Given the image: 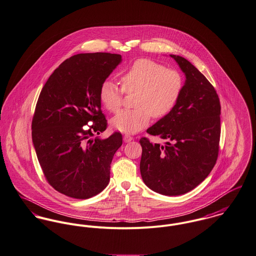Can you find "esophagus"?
Masks as SVG:
<instances>
[{
  "label": "esophagus",
  "mask_w": 256,
  "mask_h": 256,
  "mask_svg": "<svg viewBox=\"0 0 256 256\" xmlns=\"http://www.w3.org/2000/svg\"><path fill=\"white\" fill-rule=\"evenodd\" d=\"M123 140H124V142H131V140H133V137H132V136H130V135H127V134H126V135H124V136H123Z\"/></svg>",
  "instance_id": "34e87169"
}]
</instances>
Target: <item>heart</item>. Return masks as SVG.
Segmentation results:
<instances>
[{
	"label": "heart",
	"mask_w": 256,
	"mask_h": 256,
	"mask_svg": "<svg viewBox=\"0 0 256 256\" xmlns=\"http://www.w3.org/2000/svg\"><path fill=\"white\" fill-rule=\"evenodd\" d=\"M125 93H137L133 110H122L110 121L112 127L126 134L144 128L150 116L156 119L168 116L176 106L183 91L182 75L175 70L150 60H136L120 78ZM100 100L110 112H116L122 106L123 92L106 80L100 88Z\"/></svg>",
	"instance_id": "1"
}]
</instances>
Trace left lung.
Segmentation results:
<instances>
[{
	"mask_svg": "<svg viewBox=\"0 0 256 256\" xmlns=\"http://www.w3.org/2000/svg\"><path fill=\"white\" fill-rule=\"evenodd\" d=\"M186 75L174 110L146 132L165 144L140 138V170L144 183L164 196H180L198 186L214 167L219 152L221 106L206 76L186 58L170 54Z\"/></svg>",
	"mask_w": 256,
	"mask_h": 256,
	"instance_id": "left-lung-1",
	"label": "left lung"
}]
</instances>
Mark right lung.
<instances>
[{"label":"right lung","instance_id":"1","mask_svg":"<svg viewBox=\"0 0 256 256\" xmlns=\"http://www.w3.org/2000/svg\"><path fill=\"white\" fill-rule=\"evenodd\" d=\"M120 54H78L64 60L44 85L32 119V140L48 183L68 196L86 200L110 182V164L122 144L100 108V88L121 62ZM89 122V130L84 126Z\"/></svg>","mask_w":256,"mask_h":256}]
</instances>
